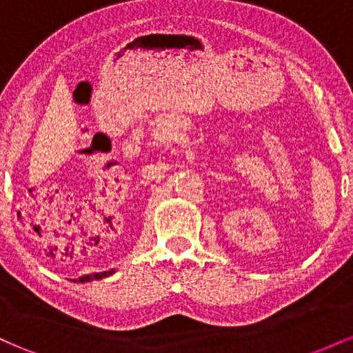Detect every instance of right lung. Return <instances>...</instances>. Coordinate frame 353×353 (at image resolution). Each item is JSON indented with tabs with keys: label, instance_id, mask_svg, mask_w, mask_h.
<instances>
[{
	"label": "right lung",
	"instance_id": "add662e5",
	"mask_svg": "<svg viewBox=\"0 0 353 353\" xmlns=\"http://www.w3.org/2000/svg\"><path fill=\"white\" fill-rule=\"evenodd\" d=\"M116 270L111 269V270H106V272H96V274H88V275H83V277H79L78 281H72V282H91V281H99V279H104V277H109V275L114 274Z\"/></svg>",
	"mask_w": 353,
	"mask_h": 353
}]
</instances>
